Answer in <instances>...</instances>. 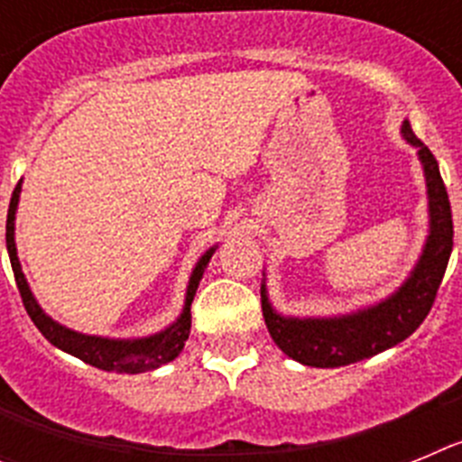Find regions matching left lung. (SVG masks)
Segmentation results:
<instances>
[{
	"label": "left lung",
	"mask_w": 462,
	"mask_h": 462,
	"mask_svg": "<svg viewBox=\"0 0 462 462\" xmlns=\"http://www.w3.org/2000/svg\"><path fill=\"white\" fill-rule=\"evenodd\" d=\"M400 134L416 148L423 166L428 194V236L419 261L405 282L382 298L354 312L330 317H291L273 308L266 289V273L261 280V310L273 342L293 361L312 368H340L382 354L410 337L430 312L438 289L454 250V222L447 187L439 175L438 159L411 132L410 120L402 122Z\"/></svg>",
	"instance_id": "8db88e82"
}]
</instances>
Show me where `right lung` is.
<instances>
[{"mask_svg": "<svg viewBox=\"0 0 462 462\" xmlns=\"http://www.w3.org/2000/svg\"><path fill=\"white\" fill-rule=\"evenodd\" d=\"M20 191H23V180L15 185L11 203H8V215H6V250L8 259H11V268H14L15 284L23 296V303L27 314L32 317L36 328L43 333L51 345L57 349L71 354V356L80 358V361L89 363L94 368L108 370V373H126V374H138L148 373V370L159 368L164 363L173 361L178 354L182 352L187 337H189L191 328V300L196 296L199 282H201L203 273H206L208 263H210L212 254L217 250V245H212L210 250L201 254V259L196 261L194 271L189 275V284H187L185 293V305H182L180 317L164 330L152 333L145 337H104V336H88V333H79V330L67 328L52 317L43 312L39 300L32 293L27 277H24L23 266L18 259V247H15V212H18L20 203Z\"/></svg>", "mask_w": 462, "mask_h": 462, "instance_id": "obj_1", "label": "right lung"}]
</instances>
